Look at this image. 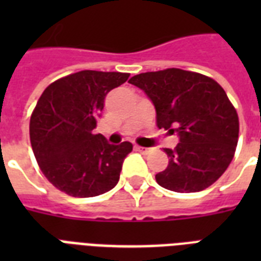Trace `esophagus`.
<instances>
[{
    "mask_svg": "<svg viewBox=\"0 0 261 261\" xmlns=\"http://www.w3.org/2000/svg\"><path fill=\"white\" fill-rule=\"evenodd\" d=\"M135 149L138 151H141V153H143V154H149L151 151L150 147H142V146H135Z\"/></svg>",
    "mask_w": 261,
    "mask_h": 261,
    "instance_id": "esophagus-1",
    "label": "esophagus"
}]
</instances>
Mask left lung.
Masks as SVG:
<instances>
[{
	"instance_id": "left-lung-1",
	"label": "left lung",
	"mask_w": 261,
	"mask_h": 261,
	"mask_svg": "<svg viewBox=\"0 0 261 261\" xmlns=\"http://www.w3.org/2000/svg\"><path fill=\"white\" fill-rule=\"evenodd\" d=\"M154 104L159 128L177 133V146L165 149L167 169L155 174L160 186L174 192H198L215 182L234 155L239 115L226 92L207 75L165 69L128 81Z\"/></svg>"
}]
</instances>
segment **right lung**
<instances>
[{
	"instance_id": "obj_1",
	"label": "right lung",
	"mask_w": 261,
	"mask_h": 261,
	"mask_svg": "<svg viewBox=\"0 0 261 261\" xmlns=\"http://www.w3.org/2000/svg\"><path fill=\"white\" fill-rule=\"evenodd\" d=\"M128 73L83 70L50 84L35 107L30 138L47 180L74 198L97 196L119 181L130 142L111 145L93 134L110 90Z\"/></svg>"
}]
</instances>
